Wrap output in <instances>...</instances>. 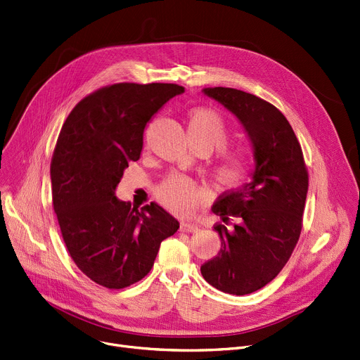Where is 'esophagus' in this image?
Segmentation results:
<instances>
[{
  "label": "esophagus",
  "mask_w": 360,
  "mask_h": 360,
  "mask_svg": "<svg viewBox=\"0 0 360 360\" xmlns=\"http://www.w3.org/2000/svg\"><path fill=\"white\" fill-rule=\"evenodd\" d=\"M180 231L186 232V233H196V232L200 231V228L198 225H195V224H186V222H183L180 225Z\"/></svg>",
  "instance_id": "1"
}]
</instances>
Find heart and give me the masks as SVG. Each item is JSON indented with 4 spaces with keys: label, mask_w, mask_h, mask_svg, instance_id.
<instances>
[{
    "label": "heart",
    "mask_w": 360,
    "mask_h": 360,
    "mask_svg": "<svg viewBox=\"0 0 360 360\" xmlns=\"http://www.w3.org/2000/svg\"><path fill=\"white\" fill-rule=\"evenodd\" d=\"M188 138L191 144H202L212 153L222 147L228 138V128L216 110L198 108L188 117ZM251 170V160L243 150L225 151L214 167V180L222 187H235L245 181ZM155 198L162 207L177 216H187L196 209L200 193L190 179L170 176L157 188Z\"/></svg>",
    "instance_id": "obj_1"
}]
</instances>
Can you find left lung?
<instances>
[{
	"instance_id": "8db88e82",
	"label": "left lung",
	"mask_w": 360,
	"mask_h": 360,
	"mask_svg": "<svg viewBox=\"0 0 360 360\" xmlns=\"http://www.w3.org/2000/svg\"><path fill=\"white\" fill-rule=\"evenodd\" d=\"M239 121L254 157L250 181L220 196L212 212L222 248L200 268L214 288L251 294L272 281L292 254L301 232L309 174L302 151L287 118L266 101L232 88H205ZM238 220L233 230L226 225Z\"/></svg>"
}]
</instances>
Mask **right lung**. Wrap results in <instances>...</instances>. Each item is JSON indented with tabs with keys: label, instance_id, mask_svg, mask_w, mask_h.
Listing matches in <instances>:
<instances>
[{
	"label": "right lung",
	"instance_id": "1",
	"mask_svg": "<svg viewBox=\"0 0 360 360\" xmlns=\"http://www.w3.org/2000/svg\"><path fill=\"white\" fill-rule=\"evenodd\" d=\"M174 84H117L82 99L69 114L54 148L53 207L77 268L106 288L143 280L160 243L179 229L160 205L131 209L115 190L129 161L140 160L147 124L172 98Z\"/></svg>",
	"mask_w": 360,
	"mask_h": 360
}]
</instances>
